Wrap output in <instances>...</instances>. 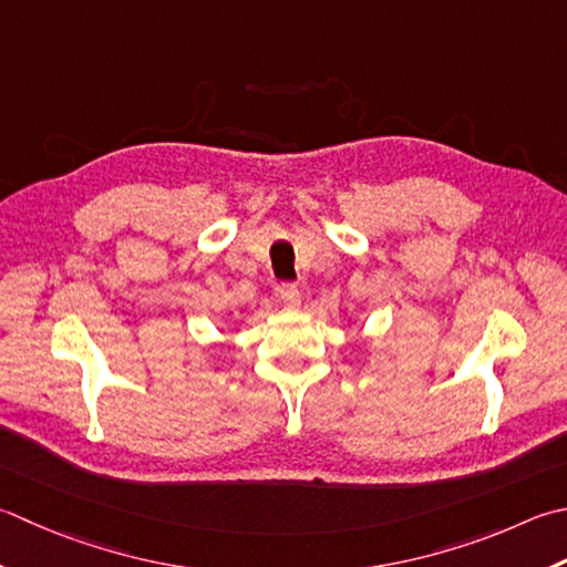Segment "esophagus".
<instances>
[{"mask_svg":"<svg viewBox=\"0 0 567 567\" xmlns=\"http://www.w3.org/2000/svg\"><path fill=\"white\" fill-rule=\"evenodd\" d=\"M277 295H280V299L287 307H297L299 297H302V292H299V287L295 282H282L277 287Z\"/></svg>","mask_w":567,"mask_h":567,"instance_id":"esophagus-1","label":"esophagus"}]
</instances>
